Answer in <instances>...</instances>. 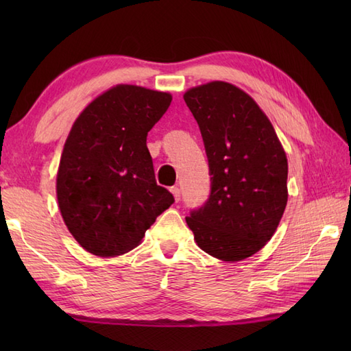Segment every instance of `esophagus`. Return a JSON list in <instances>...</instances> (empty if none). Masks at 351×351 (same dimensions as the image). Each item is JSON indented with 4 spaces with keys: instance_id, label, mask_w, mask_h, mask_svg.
<instances>
[{
    "instance_id": "obj_1",
    "label": "esophagus",
    "mask_w": 351,
    "mask_h": 351,
    "mask_svg": "<svg viewBox=\"0 0 351 351\" xmlns=\"http://www.w3.org/2000/svg\"><path fill=\"white\" fill-rule=\"evenodd\" d=\"M170 191H171V195H173V197H175L176 202H178V200L181 199V190L178 189V187H171V189H170Z\"/></svg>"
}]
</instances>
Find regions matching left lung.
<instances>
[{
  "label": "left lung",
  "instance_id": "obj_1",
  "mask_svg": "<svg viewBox=\"0 0 351 351\" xmlns=\"http://www.w3.org/2000/svg\"><path fill=\"white\" fill-rule=\"evenodd\" d=\"M205 145L211 176L206 202L190 211L197 245L221 261H241L265 245L288 200V162L268 117L247 93L213 81L184 95Z\"/></svg>",
  "mask_w": 351,
  "mask_h": 351
}]
</instances>
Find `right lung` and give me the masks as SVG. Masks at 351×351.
I'll return each instance as SVG.
<instances>
[{
  "label": "right lung",
  "instance_id": "right-lung-1",
  "mask_svg": "<svg viewBox=\"0 0 351 351\" xmlns=\"http://www.w3.org/2000/svg\"><path fill=\"white\" fill-rule=\"evenodd\" d=\"M171 96L119 84L88 104L66 140L57 199L73 238L96 256H117L141 241L175 202L155 181L146 137Z\"/></svg>",
  "mask_w": 351,
  "mask_h": 351
}]
</instances>
